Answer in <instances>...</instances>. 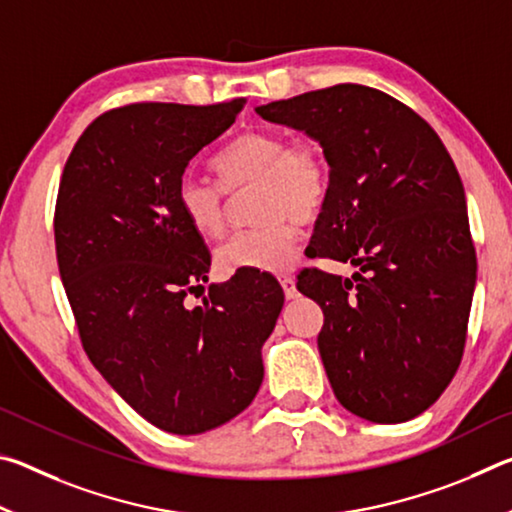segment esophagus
<instances>
[{
    "mask_svg": "<svg viewBox=\"0 0 512 512\" xmlns=\"http://www.w3.org/2000/svg\"><path fill=\"white\" fill-rule=\"evenodd\" d=\"M280 284H282V289H284V298L293 300V298L298 296V289H296V282H293V277H282Z\"/></svg>",
    "mask_w": 512,
    "mask_h": 512,
    "instance_id": "1",
    "label": "esophagus"
}]
</instances>
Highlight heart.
<instances>
[{"label":"heart","instance_id":"1","mask_svg":"<svg viewBox=\"0 0 512 512\" xmlns=\"http://www.w3.org/2000/svg\"><path fill=\"white\" fill-rule=\"evenodd\" d=\"M219 185L187 173L178 180L176 205L198 235L216 239L228 219V198L255 187L253 219L216 253L225 275L284 273L298 257L302 223L316 221L332 189V164L314 140L289 142L277 131H248L214 155Z\"/></svg>","mask_w":512,"mask_h":512}]
</instances>
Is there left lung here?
Instances as JSON below:
<instances>
[{
    "label": "left lung",
    "instance_id": "left-lung-1",
    "mask_svg": "<svg viewBox=\"0 0 512 512\" xmlns=\"http://www.w3.org/2000/svg\"><path fill=\"white\" fill-rule=\"evenodd\" d=\"M255 110L314 137L332 164L309 248L359 271L305 268L298 291L323 309L318 350L336 400L370 422L415 418L461 366L476 282L452 155L418 112L368 85L341 83Z\"/></svg>",
    "mask_w": 512,
    "mask_h": 512
}]
</instances>
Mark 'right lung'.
<instances>
[{
	"label": "right lung",
	"mask_w": 512,
	"mask_h": 512,
	"mask_svg": "<svg viewBox=\"0 0 512 512\" xmlns=\"http://www.w3.org/2000/svg\"><path fill=\"white\" fill-rule=\"evenodd\" d=\"M246 99L216 106L131 103L85 128L60 176V280L92 366L155 427H221L255 400L262 345L284 305L271 275L210 284L212 255L176 205L189 160L235 124Z\"/></svg>",
	"instance_id": "obj_1"
}]
</instances>
